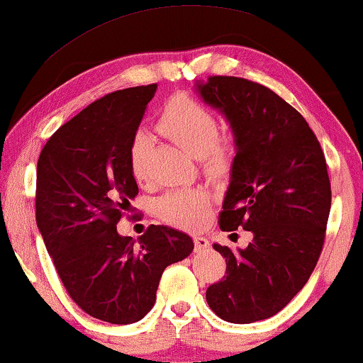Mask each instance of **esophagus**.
I'll return each mask as SVG.
<instances>
[{
    "label": "esophagus",
    "mask_w": 363,
    "mask_h": 363,
    "mask_svg": "<svg viewBox=\"0 0 363 363\" xmlns=\"http://www.w3.org/2000/svg\"><path fill=\"white\" fill-rule=\"evenodd\" d=\"M193 242H194V250L196 252H204L209 249V242L206 238H203V235H193Z\"/></svg>",
    "instance_id": "34e87169"
}]
</instances>
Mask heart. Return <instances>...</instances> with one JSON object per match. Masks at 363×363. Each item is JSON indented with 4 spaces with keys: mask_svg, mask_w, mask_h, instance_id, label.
Returning a JSON list of instances; mask_svg holds the SVG:
<instances>
[{
    "mask_svg": "<svg viewBox=\"0 0 363 363\" xmlns=\"http://www.w3.org/2000/svg\"><path fill=\"white\" fill-rule=\"evenodd\" d=\"M159 129L188 154L198 157L203 170L219 175L229 164L234 152V138L218 133V119L206 106L188 94H175L165 104L159 119ZM149 135H134L129 147V167L135 182L147 178ZM211 196L204 188H178L167 191L155 201L160 219L178 228H198L208 216Z\"/></svg>",
    "mask_w": 363,
    "mask_h": 363,
    "instance_id": "obj_1",
    "label": "heart"
}]
</instances>
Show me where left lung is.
Listing matches in <instances>:
<instances>
[{
	"label": "left lung",
	"instance_id": "8db88e82",
	"mask_svg": "<svg viewBox=\"0 0 363 363\" xmlns=\"http://www.w3.org/2000/svg\"><path fill=\"white\" fill-rule=\"evenodd\" d=\"M203 101L233 129L235 157L219 228L252 233L245 249L214 244L225 275L206 290L220 319L249 324L281 311L306 285L321 255L330 182L321 145L306 119L260 83L209 77Z\"/></svg>",
	"mask_w": 363,
	"mask_h": 363
}]
</instances>
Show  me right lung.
Returning a JSON list of instances; mask_svg holds the SVG:
<instances>
[{
    "instance_id": "obj_1",
    "label": "right lung",
    "mask_w": 363,
    "mask_h": 363,
    "mask_svg": "<svg viewBox=\"0 0 363 363\" xmlns=\"http://www.w3.org/2000/svg\"><path fill=\"white\" fill-rule=\"evenodd\" d=\"M157 85L91 103L47 140L38 162L35 220L62 283L90 316L138 323L150 311L167 267L193 252L190 235L149 225L138 238L119 223L139 188L129 147Z\"/></svg>"
}]
</instances>
